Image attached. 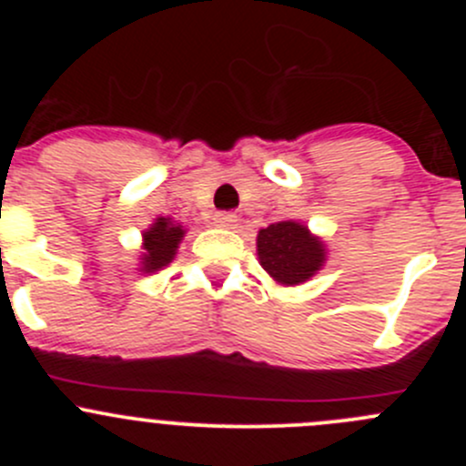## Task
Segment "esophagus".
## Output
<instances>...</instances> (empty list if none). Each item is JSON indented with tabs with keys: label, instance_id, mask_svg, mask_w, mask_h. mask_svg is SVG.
Wrapping results in <instances>:
<instances>
[{
	"label": "esophagus",
	"instance_id": "obj_1",
	"mask_svg": "<svg viewBox=\"0 0 466 466\" xmlns=\"http://www.w3.org/2000/svg\"><path fill=\"white\" fill-rule=\"evenodd\" d=\"M214 225H218V228H225V229H229V228H234V225H237V214H232V211H216L214 214Z\"/></svg>",
	"mask_w": 466,
	"mask_h": 466
}]
</instances>
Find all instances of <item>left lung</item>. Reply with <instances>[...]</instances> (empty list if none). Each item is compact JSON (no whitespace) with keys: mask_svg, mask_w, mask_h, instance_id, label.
Wrapping results in <instances>:
<instances>
[{"mask_svg":"<svg viewBox=\"0 0 466 466\" xmlns=\"http://www.w3.org/2000/svg\"><path fill=\"white\" fill-rule=\"evenodd\" d=\"M257 255L263 270L284 286L302 284L311 279L327 261V250L307 225L295 220L268 225L257 234Z\"/></svg>","mask_w":466,"mask_h":466,"instance_id":"8db88e82","label":"left lung"}]
</instances>
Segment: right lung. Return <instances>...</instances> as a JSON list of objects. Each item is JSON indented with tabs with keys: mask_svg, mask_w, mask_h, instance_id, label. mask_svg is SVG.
I'll return each instance as SVG.
<instances>
[{
	"mask_svg": "<svg viewBox=\"0 0 466 466\" xmlns=\"http://www.w3.org/2000/svg\"><path fill=\"white\" fill-rule=\"evenodd\" d=\"M185 229L171 218H155L144 232V255H142V272L162 270L164 266L173 261L177 246H180Z\"/></svg>",
	"mask_w": 466,
	"mask_h": 466,
	"instance_id": "obj_1",
	"label": "right lung"
}]
</instances>
